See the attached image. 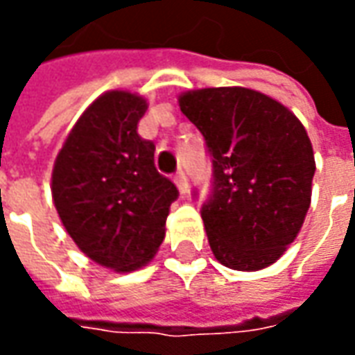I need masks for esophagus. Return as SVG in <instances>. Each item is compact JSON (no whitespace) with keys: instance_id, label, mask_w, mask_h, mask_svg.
Wrapping results in <instances>:
<instances>
[{"instance_id":"obj_1","label":"esophagus","mask_w":355,"mask_h":355,"mask_svg":"<svg viewBox=\"0 0 355 355\" xmlns=\"http://www.w3.org/2000/svg\"><path fill=\"white\" fill-rule=\"evenodd\" d=\"M175 184L178 186V192L186 196L188 190H190V186H188V177H186V173L182 169L177 171V175H175Z\"/></svg>"}]
</instances>
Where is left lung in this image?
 Returning a JSON list of instances; mask_svg holds the SVG:
<instances>
[{"label":"left lung","mask_w":355,"mask_h":355,"mask_svg":"<svg viewBox=\"0 0 355 355\" xmlns=\"http://www.w3.org/2000/svg\"><path fill=\"white\" fill-rule=\"evenodd\" d=\"M178 102L203 135L213 165L201 218L216 261L243 272L274 264L310 207L315 163L306 129L253 89H201Z\"/></svg>","instance_id":"left-lung-1"}]
</instances>
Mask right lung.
Wrapping results in <instances>:
<instances>
[{
	"instance_id": "obj_1",
	"label": "right lung",
	"mask_w": 355,
	"mask_h": 355,
	"mask_svg": "<svg viewBox=\"0 0 355 355\" xmlns=\"http://www.w3.org/2000/svg\"><path fill=\"white\" fill-rule=\"evenodd\" d=\"M146 101L110 91L73 125L53 169V200L89 259L116 272L144 266L165 238L177 186L155 169L152 140L137 131Z\"/></svg>"
}]
</instances>
